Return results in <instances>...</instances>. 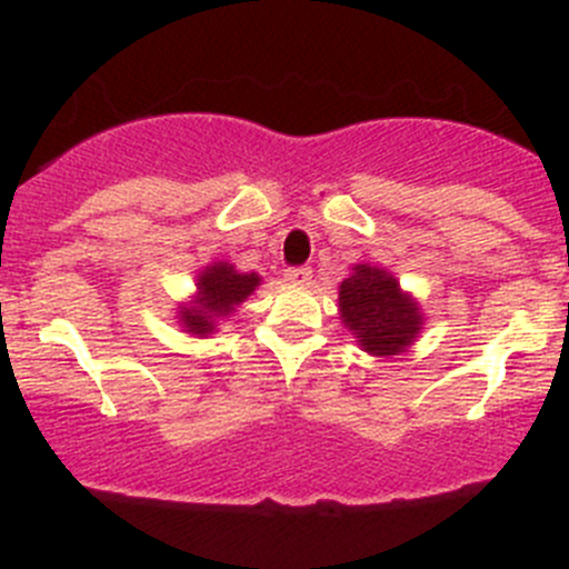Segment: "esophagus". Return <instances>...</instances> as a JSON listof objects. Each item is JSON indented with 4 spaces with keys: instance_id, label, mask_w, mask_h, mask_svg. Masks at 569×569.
Returning <instances> with one entry per match:
<instances>
[{
    "instance_id": "34e87169",
    "label": "esophagus",
    "mask_w": 569,
    "mask_h": 569,
    "mask_svg": "<svg viewBox=\"0 0 569 569\" xmlns=\"http://www.w3.org/2000/svg\"><path fill=\"white\" fill-rule=\"evenodd\" d=\"M283 278L295 286H306L308 280H311V267H291V269H286Z\"/></svg>"
}]
</instances>
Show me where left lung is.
Returning <instances> with one entry per match:
<instances>
[{
  "label": "left lung",
  "instance_id": "1",
  "mask_svg": "<svg viewBox=\"0 0 569 569\" xmlns=\"http://www.w3.org/2000/svg\"><path fill=\"white\" fill-rule=\"evenodd\" d=\"M338 311L360 347L377 358L405 352L423 325L421 308L399 289V280L371 263H355L338 286Z\"/></svg>",
  "mask_w": 569,
  "mask_h": 569
}]
</instances>
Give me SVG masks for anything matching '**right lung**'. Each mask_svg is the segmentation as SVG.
I'll return each mask as SVG.
<instances>
[{"instance_id": "add662e5", "label": "right lung", "mask_w": 569, "mask_h": 569, "mask_svg": "<svg viewBox=\"0 0 569 569\" xmlns=\"http://www.w3.org/2000/svg\"><path fill=\"white\" fill-rule=\"evenodd\" d=\"M258 283H261V278L256 272H237L226 261L209 263L194 283L198 295L189 306L178 311V321L192 336H209V332H214L217 319H226L228 313H233V308L248 300Z\"/></svg>"}]
</instances>
